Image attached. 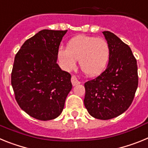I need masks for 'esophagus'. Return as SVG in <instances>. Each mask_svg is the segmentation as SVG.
Instances as JSON below:
<instances>
[{
	"mask_svg": "<svg viewBox=\"0 0 148 148\" xmlns=\"http://www.w3.org/2000/svg\"><path fill=\"white\" fill-rule=\"evenodd\" d=\"M71 82H72V84H73V86H76V85H78V84H80L79 81L77 79V78L75 76V75H73V76H72Z\"/></svg>",
	"mask_w": 148,
	"mask_h": 148,
	"instance_id": "1",
	"label": "esophagus"
}]
</instances>
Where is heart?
I'll list each match as a JSON object with an SVG mask.
<instances>
[{
    "mask_svg": "<svg viewBox=\"0 0 148 148\" xmlns=\"http://www.w3.org/2000/svg\"><path fill=\"white\" fill-rule=\"evenodd\" d=\"M58 57L66 71L73 70L78 60L81 70L86 75L96 76L108 66L110 48L104 39L80 35L72 38L67 42L66 48H60Z\"/></svg>",
    "mask_w": 148,
    "mask_h": 148,
    "instance_id": "obj_1",
    "label": "heart"
}]
</instances>
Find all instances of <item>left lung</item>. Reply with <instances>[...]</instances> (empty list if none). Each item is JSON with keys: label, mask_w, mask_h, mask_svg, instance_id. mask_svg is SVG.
<instances>
[{"label": "left lung", "mask_w": 148, "mask_h": 148, "mask_svg": "<svg viewBox=\"0 0 148 148\" xmlns=\"http://www.w3.org/2000/svg\"><path fill=\"white\" fill-rule=\"evenodd\" d=\"M110 48L107 69L84 84V103L90 116L108 120L128 109L138 87V68L129 46L109 31L103 32Z\"/></svg>", "instance_id": "left-lung-1"}]
</instances>
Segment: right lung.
<instances>
[{
	"label": "right lung",
	"instance_id": "1",
	"mask_svg": "<svg viewBox=\"0 0 148 148\" xmlns=\"http://www.w3.org/2000/svg\"><path fill=\"white\" fill-rule=\"evenodd\" d=\"M67 30L43 29L29 38L15 57L11 84L20 108L41 121L61 115L72 89L71 75L57 64Z\"/></svg>",
	"mask_w": 148,
	"mask_h": 148
}]
</instances>
